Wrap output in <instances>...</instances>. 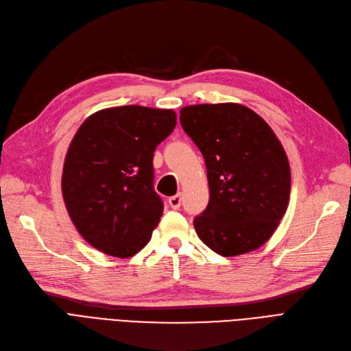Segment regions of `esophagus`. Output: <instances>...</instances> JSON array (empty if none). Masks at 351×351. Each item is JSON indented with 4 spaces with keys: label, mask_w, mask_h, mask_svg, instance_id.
Instances as JSON below:
<instances>
[{
    "label": "esophagus",
    "mask_w": 351,
    "mask_h": 351,
    "mask_svg": "<svg viewBox=\"0 0 351 351\" xmlns=\"http://www.w3.org/2000/svg\"><path fill=\"white\" fill-rule=\"evenodd\" d=\"M169 206H171L172 210H179L180 204H182V197H180V193H178V195H173L169 198Z\"/></svg>",
    "instance_id": "esophagus-1"
}]
</instances>
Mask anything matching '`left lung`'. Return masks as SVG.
<instances>
[{
	"instance_id": "1",
	"label": "left lung",
	"mask_w": 351,
	"mask_h": 351,
	"mask_svg": "<svg viewBox=\"0 0 351 351\" xmlns=\"http://www.w3.org/2000/svg\"><path fill=\"white\" fill-rule=\"evenodd\" d=\"M180 124L201 150L210 201L193 219L215 253H249L274 234L289 202L291 169L267 123L240 104H199L180 110Z\"/></svg>"
}]
</instances>
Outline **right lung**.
Returning <instances> with one entry per match:
<instances>
[{
  "label": "right lung",
  "mask_w": 351,
  "mask_h": 351,
  "mask_svg": "<svg viewBox=\"0 0 351 351\" xmlns=\"http://www.w3.org/2000/svg\"><path fill=\"white\" fill-rule=\"evenodd\" d=\"M176 125L173 110L124 106L82 123L66 153L63 201L93 247L132 257L149 243L163 214L153 188V153Z\"/></svg>",
  "instance_id": "add662e5"
}]
</instances>
